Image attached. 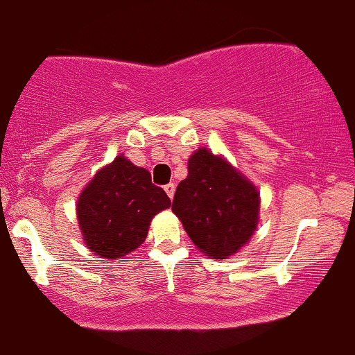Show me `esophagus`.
Returning a JSON list of instances; mask_svg holds the SVG:
<instances>
[{"mask_svg":"<svg viewBox=\"0 0 355 355\" xmlns=\"http://www.w3.org/2000/svg\"><path fill=\"white\" fill-rule=\"evenodd\" d=\"M164 191H166V194L169 196V199H173L174 198V191H176V186H174L173 182H171V184H166L164 186Z\"/></svg>","mask_w":355,"mask_h":355,"instance_id":"1","label":"esophagus"}]
</instances>
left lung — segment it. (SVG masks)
<instances>
[{"mask_svg": "<svg viewBox=\"0 0 355 355\" xmlns=\"http://www.w3.org/2000/svg\"><path fill=\"white\" fill-rule=\"evenodd\" d=\"M259 202L251 181L224 157L201 148L187 161V178L179 182L173 212L199 251L226 259L251 239Z\"/></svg>", "mask_w": 355, "mask_h": 355, "instance_id": "left-lung-1", "label": "left lung"}]
</instances>
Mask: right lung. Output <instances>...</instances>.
<instances>
[{
    "mask_svg": "<svg viewBox=\"0 0 355 355\" xmlns=\"http://www.w3.org/2000/svg\"><path fill=\"white\" fill-rule=\"evenodd\" d=\"M169 206L149 171L119 154L83 189L76 212L87 249L104 259H121L144 243L151 219Z\"/></svg>",
    "mask_w": 355,
    "mask_h": 355,
    "instance_id": "1",
    "label": "right lung"
}]
</instances>
